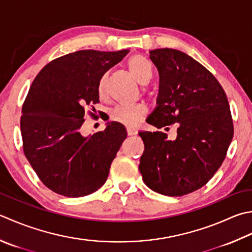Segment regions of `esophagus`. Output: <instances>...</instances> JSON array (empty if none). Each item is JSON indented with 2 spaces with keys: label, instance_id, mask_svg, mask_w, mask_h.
Listing matches in <instances>:
<instances>
[{
  "label": "esophagus",
  "instance_id": "1",
  "mask_svg": "<svg viewBox=\"0 0 252 252\" xmlns=\"http://www.w3.org/2000/svg\"><path fill=\"white\" fill-rule=\"evenodd\" d=\"M126 133H127V135L131 136V135H135L137 131L134 129V127L129 126V127H126Z\"/></svg>",
  "mask_w": 252,
  "mask_h": 252
}]
</instances>
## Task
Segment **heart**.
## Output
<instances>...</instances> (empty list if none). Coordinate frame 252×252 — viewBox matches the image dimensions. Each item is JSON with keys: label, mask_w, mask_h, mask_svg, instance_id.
Segmentation results:
<instances>
[{"label": "heart", "mask_w": 252, "mask_h": 252, "mask_svg": "<svg viewBox=\"0 0 252 252\" xmlns=\"http://www.w3.org/2000/svg\"><path fill=\"white\" fill-rule=\"evenodd\" d=\"M127 67L131 74L137 81L142 84H147L153 77V68L152 63L146 58L140 54L133 56L127 61ZM97 94L101 99L107 96V75H102L97 84ZM149 112L147 107L144 105H136L131 107H116L110 113L111 119L121 123L127 126H137L144 119Z\"/></svg>", "instance_id": "obj_1"}]
</instances>
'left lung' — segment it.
I'll return each mask as SVG.
<instances>
[{
  "mask_svg": "<svg viewBox=\"0 0 252 252\" xmlns=\"http://www.w3.org/2000/svg\"><path fill=\"white\" fill-rule=\"evenodd\" d=\"M159 74L157 107L147 123L167 133L140 132L144 153L139 169L153 191L181 196L202 188L223 164L234 135L227 96L208 68L188 54L164 48L150 51Z\"/></svg>",
  "mask_w": 252,
  "mask_h": 252,
  "instance_id": "8db88e82",
  "label": "left lung"
}]
</instances>
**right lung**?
I'll use <instances>...</instances> for the list:
<instances>
[{
  "instance_id": "right-lung-1",
  "label": "right lung",
  "mask_w": 252,
  "mask_h": 252,
  "mask_svg": "<svg viewBox=\"0 0 252 252\" xmlns=\"http://www.w3.org/2000/svg\"><path fill=\"white\" fill-rule=\"evenodd\" d=\"M127 52L68 53L49 62L34 77L22 108L23 150L38 178L56 193L80 198L106 182L126 137V127L112 121L87 137L80 130L85 108L99 102L98 81Z\"/></svg>"
}]
</instances>
